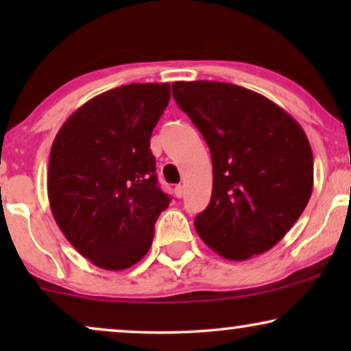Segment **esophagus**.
Returning a JSON list of instances; mask_svg holds the SVG:
<instances>
[{
  "mask_svg": "<svg viewBox=\"0 0 351 351\" xmlns=\"http://www.w3.org/2000/svg\"><path fill=\"white\" fill-rule=\"evenodd\" d=\"M174 195H176V198H182V196H184V186H182V185H176Z\"/></svg>",
  "mask_w": 351,
  "mask_h": 351,
  "instance_id": "34e87169",
  "label": "esophagus"
}]
</instances>
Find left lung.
I'll return each instance as SVG.
<instances>
[{
    "mask_svg": "<svg viewBox=\"0 0 351 351\" xmlns=\"http://www.w3.org/2000/svg\"><path fill=\"white\" fill-rule=\"evenodd\" d=\"M172 95L213 158V195L195 219L199 238L228 261L271 249L313 190V153L304 129L270 99L237 84L177 81Z\"/></svg>",
    "mask_w": 351,
    "mask_h": 351,
    "instance_id": "left-lung-1",
    "label": "left lung"
}]
</instances>
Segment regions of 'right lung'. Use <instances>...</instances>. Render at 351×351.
Instances as JSON below:
<instances>
[{
    "label": "right lung",
    "mask_w": 351,
    "mask_h": 351,
    "mask_svg": "<svg viewBox=\"0 0 351 351\" xmlns=\"http://www.w3.org/2000/svg\"><path fill=\"white\" fill-rule=\"evenodd\" d=\"M167 83H132L90 99L52 142L47 196L71 246L104 270H126L148 252L171 198L158 186L153 128Z\"/></svg>",
    "instance_id": "obj_1"
}]
</instances>
